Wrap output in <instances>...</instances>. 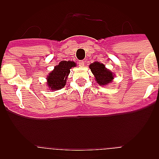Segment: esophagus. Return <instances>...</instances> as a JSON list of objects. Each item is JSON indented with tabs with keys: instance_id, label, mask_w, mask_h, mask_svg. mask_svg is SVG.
Returning <instances> with one entry per match:
<instances>
[{
	"instance_id": "1",
	"label": "esophagus",
	"mask_w": 159,
	"mask_h": 159,
	"mask_svg": "<svg viewBox=\"0 0 159 159\" xmlns=\"http://www.w3.org/2000/svg\"><path fill=\"white\" fill-rule=\"evenodd\" d=\"M78 63H79V65H80V66H84V62L83 61V60H80Z\"/></svg>"
}]
</instances>
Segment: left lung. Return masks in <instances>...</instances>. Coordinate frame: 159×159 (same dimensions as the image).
<instances>
[{"label":"left lung","mask_w":159,"mask_h":159,"mask_svg":"<svg viewBox=\"0 0 159 159\" xmlns=\"http://www.w3.org/2000/svg\"><path fill=\"white\" fill-rule=\"evenodd\" d=\"M89 67L95 75L97 84L103 86V85H107V84L111 82V80L114 79L113 73L107 69L105 66L101 63L95 62L93 64H91Z\"/></svg>","instance_id":"8db88e82"}]
</instances>
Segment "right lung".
Instances as JSON below:
<instances>
[{
    "mask_svg": "<svg viewBox=\"0 0 159 159\" xmlns=\"http://www.w3.org/2000/svg\"><path fill=\"white\" fill-rule=\"evenodd\" d=\"M75 66V64L72 61H61L48 76V86L51 90H59L64 88L70 69Z\"/></svg>",
    "mask_w": 159,
    "mask_h": 159,
    "instance_id": "right-lung-1",
    "label": "right lung"
}]
</instances>
